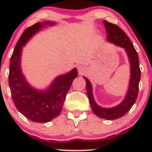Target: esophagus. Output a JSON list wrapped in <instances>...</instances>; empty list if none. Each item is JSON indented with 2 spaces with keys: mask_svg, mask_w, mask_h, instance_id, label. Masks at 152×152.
Listing matches in <instances>:
<instances>
[{
  "mask_svg": "<svg viewBox=\"0 0 152 152\" xmlns=\"http://www.w3.org/2000/svg\"><path fill=\"white\" fill-rule=\"evenodd\" d=\"M86 71V68L83 66H78V71L79 73V74H82L85 72Z\"/></svg>",
  "mask_w": 152,
  "mask_h": 152,
  "instance_id": "esophagus-1",
  "label": "esophagus"
}]
</instances>
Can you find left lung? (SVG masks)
Returning <instances> with one entry per match:
<instances>
[{"label":"left lung","mask_w":152,"mask_h":152,"mask_svg":"<svg viewBox=\"0 0 152 152\" xmlns=\"http://www.w3.org/2000/svg\"><path fill=\"white\" fill-rule=\"evenodd\" d=\"M103 22L107 33V41L124 48L129 57L131 74L126 95L121 104L118 106L112 108L102 107L99 106L94 100L92 86L89 80L86 77L83 78L86 81V93L93 112L100 118L107 120H114L124 116L137 101L139 92V83L141 78V71L139 69V56L137 50L124 31L115 24L111 23L106 20H104Z\"/></svg>","instance_id":"1"}]
</instances>
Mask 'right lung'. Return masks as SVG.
<instances>
[{"instance_id": "add662e5", "label": "right lung", "mask_w": 152, "mask_h": 152, "mask_svg": "<svg viewBox=\"0 0 152 152\" xmlns=\"http://www.w3.org/2000/svg\"><path fill=\"white\" fill-rule=\"evenodd\" d=\"M55 22L36 23L26 28L15 45L10 60L8 83L11 96L16 109L31 121L46 123L60 114L66 95L77 77V69L61 75L45 90H38L28 83L20 67L22 49L26 43L45 26H53Z\"/></svg>"}]
</instances>
